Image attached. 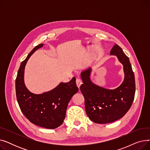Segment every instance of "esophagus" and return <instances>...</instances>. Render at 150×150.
<instances>
[{
    "label": "esophagus",
    "mask_w": 150,
    "mask_h": 150,
    "mask_svg": "<svg viewBox=\"0 0 150 150\" xmlns=\"http://www.w3.org/2000/svg\"><path fill=\"white\" fill-rule=\"evenodd\" d=\"M76 85H77V86H78V88H80V86L81 85V84H82V81H81V80H80V79H76Z\"/></svg>",
    "instance_id": "34e87169"
}]
</instances>
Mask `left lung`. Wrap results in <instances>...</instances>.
Masks as SVG:
<instances>
[{
  "label": "left lung",
  "instance_id": "obj_1",
  "mask_svg": "<svg viewBox=\"0 0 150 150\" xmlns=\"http://www.w3.org/2000/svg\"><path fill=\"white\" fill-rule=\"evenodd\" d=\"M110 55L116 56L123 67L124 80L119 87L109 89L92 83L91 67L80 74L83 83L80 91L84 97L86 114L91 120L99 124L121 119L130 109L135 95V77L128 57L117 44L113 46Z\"/></svg>",
  "mask_w": 150,
  "mask_h": 150
}]
</instances>
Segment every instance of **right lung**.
<instances>
[{
    "label": "right lung",
    "mask_w": 150,
    "mask_h": 150,
    "mask_svg": "<svg viewBox=\"0 0 150 150\" xmlns=\"http://www.w3.org/2000/svg\"><path fill=\"white\" fill-rule=\"evenodd\" d=\"M43 45L41 44L36 46L21 62L16 79V93L21 111L30 122L42 128L55 129L62 124L68 104L78 88L75 77L40 94L33 93L27 88L24 82L26 64L34 52Z\"/></svg>",
    "instance_id": "obj_1"
}]
</instances>
